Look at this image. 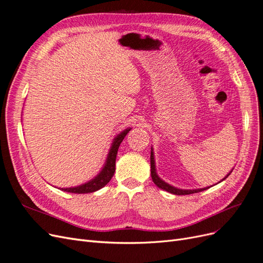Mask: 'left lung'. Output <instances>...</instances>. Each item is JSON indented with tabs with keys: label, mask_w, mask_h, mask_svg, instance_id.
<instances>
[{
	"label": "left lung",
	"mask_w": 263,
	"mask_h": 263,
	"mask_svg": "<svg viewBox=\"0 0 263 263\" xmlns=\"http://www.w3.org/2000/svg\"><path fill=\"white\" fill-rule=\"evenodd\" d=\"M150 168H151V178H153V181L155 184L160 187L164 191H166V192L169 193H172V194H176V195H187V194H193V193H198V192H202V191L206 190V189H197V190H181V189H177L174 187L170 184H168V183H165L164 181H162L160 178L158 177V174L156 172V165H155V158H154V153H153V148H151V154H150ZM233 171V170H232ZM232 171H230L227 177L229 176L230 173H232ZM227 177H225L222 180H225Z\"/></svg>",
	"instance_id": "left-lung-1"
}]
</instances>
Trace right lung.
Instances as JSON below:
<instances>
[{
  "mask_svg": "<svg viewBox=\"0 0 263 263\" xmlns=\"http://www.w3.org/2000/svg\"><path fill=\"white\" fill-rule=\"evenodd\" d=\"M129 130H130V128H127L119 135H117V136L114 138L112 147H110L109 153L107 155L105 165L103 166L102 171L98 174L97 177L92 179L91 181L84 183V184H82V185H79L76 187L62 189V191H66V192H70V193L82 194V193H92V192H95V191L102 189L103 186H105L114 176L117 150L119 148V145L122 144L123 139L125 138L126 135L128 134Z\"/></svg>",
  "mask_w": 263,
  "mask_h": 263,
  "instance_id": "obj_1",
  "label": "right lung"
}]
</instances>
